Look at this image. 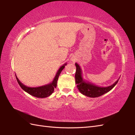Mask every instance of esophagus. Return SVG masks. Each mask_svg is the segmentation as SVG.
<instances>
[{"mask_svg":"<svg viewBox=\"0 0 135 135\" xmlns=\"http://www.w3.org/2000/svg\"><path fill=\"white\" fill-rule=\"evenodd\" d=\"M75 60H75V59H74V58H72V59H71V62H75Z\"/></svg>","mask_w":135,"mask_h":135,"instance_id":"esophagus-1","label":"esophagus"}]
</instances>
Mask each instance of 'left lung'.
Instances as JSON below:
<instances>
[{
    "instance_id": "1",
    "label": "left lung",
    "mask_w": 135,
    "mask_h": 135,
    "mask_svg": "<svg viewBox=\"0 0 135 135\" xmlns=\"http://www.w3.org/2000/svg\"><path fill=\"white\" fill-rule=\"evenodd\" d=\"M76 73H75V84L79 91L84 95L89 97H97L101 96L103 94L108 92L113 89L118 83L119 79L114 83L113 85L107 87L99 86L93 84L86 81L83 78L82 70L79 64L75 63Z\"/></svg>"
}]
</instances>
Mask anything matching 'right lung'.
<instances>
[{"label": "right lung", "mask_w": 135, "mask_h": 135, "mask_svg": "<svg viewBox=\"0 0 135 135\" xmlns=\"http://www.w3.org/2000/svg\"><path fill=\"white\" fill-rule=\"evenodd\" d=\"M66 65H67V63L63 64L60 67L59 70L57 71V72L56 74V76L54 78L52 82L49 84L35 88L27 86H25L20 81V80L17 78V75H16V77L17 81L18 82L20 87H21L25 91H26V92L34 97H38V98H45V97H47L50 96L51 94L53 93L54 89L57 86V81H58V78L60 74L61 73L62 70L64 69Z\"/></svg>", "instance_id": "right-lung-1"}]
</instances>
